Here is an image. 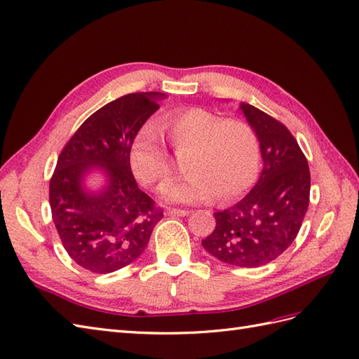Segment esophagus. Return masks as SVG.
<instances>
[{"label": "esophagus", "mask_w": 359, "mask_h": 359, "mask_svg": "<svg viewBox=\"0 0 359 359\" xmlns=\"http://www.w3.org/2000/svg\"><path fill=\"white\" fill-rule=\"evenodd\" d=\"M189 214V210H185V209H167L165 210V215L168 217H185Z\"/></svg>", "instance_id": "1"}]
</instances>
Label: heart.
<instances>
[{
    "label": "heart",
    "mask_w": 359,
    "mask_h": 359,
    "mask_svg": "<svg viewBox=\"0 0 359 359\" xmlns=\"http://www.w3.org/2000/svg\"><path fill=\"white\" fill-rule=\"evenodd\" d=\"M174 154L185 159L189 176L161 189L170 203H205L215 196L229 201L249 189L259 170V141L253 127L236 118L222 119L201 107L182 109L163 118ZM128 163L135 179L153 188L167 182L172 165L158 136L150 130L137 135L128 151Z\"/></svg>",
    "instance_id": "obj_1"
}]
</instances>
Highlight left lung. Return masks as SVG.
Segmentation results:
<instances>
[{
	"label": "left lung",
	"mask_w": 359,
	"mask_h": 359,
	"mask_svg": "<svg viewBox=\"0 0 359 359\" xmlns=\"http://www.w3.org/2000/svg\"><path fill=\"white\" fill-rule=\"evenodd\" d=\"M240 109L258 136L264 168L249 194L214 214L217 226L201 245L218 261L255 269L274 261L296 240L309 205L311 174L287 127L252 104L241 103Z\"/></svg>",
	"instance_id": "obj_1"
}]
</instances>
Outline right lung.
Returning <instances> with one entry per match:
<instances>
[{
	"mask_svg": "<svg viewBox=\"0 0 359 359\" xmlns=\"http://www.w3.org/2000/svg\"><path fill=\"white\" fill-rule=\"evenodd\" d=\"M159 92H136L110 101L71 136L50 180L54 226L69 258L92 273L107 274L136 261L163 214L137 188L128 151L144 123L159 109ZM92 169L107 185L88 191Z\"/></svg>",
	"mask_w": 359,
	"mask_h": 359,
	"instance_id": "right-lung-1",
	"label": "right lung"
}]
</instances>
